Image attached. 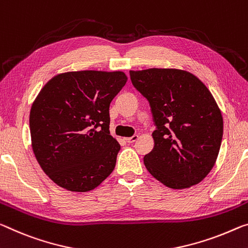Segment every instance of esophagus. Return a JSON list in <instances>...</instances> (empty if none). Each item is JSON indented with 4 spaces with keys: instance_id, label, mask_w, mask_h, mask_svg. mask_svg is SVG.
Masks as SVG:
<instances>
[{
    "instance_id": "esophagus-1",
    "label": "esophagus",
    "mask_w": 248,
    "mask_h": 248,
    "mask_svg": "<svg viewBox=\"0 0 248 248\" xmlns=\"http://www.w3.org/2000/svg\"><path fill=\"white\" fill-rule=\"evenodd\" d=\"M125 141H127L128 143H133V142H136L137 140H138V136L137 135H135V136H132V137H130V138H125L124 139Z\"/></svg>"
}]
</instances>
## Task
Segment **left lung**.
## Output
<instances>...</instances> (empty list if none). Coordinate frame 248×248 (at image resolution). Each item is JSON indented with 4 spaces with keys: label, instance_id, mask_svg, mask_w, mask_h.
Returning a JSON list of instances; mask_svg holds the SVG:
<instances>
[{
    "label": "left lung",
    "instance_id": "8db88e82",
    "mask_svg": "<svg viewBox=\"0 0 248 248\" xmlns=\"http://www.w3.org/2000/svg\"><path fill=\"white\" fill-rule=\"evenodd\" d=\"M131 82L150 105L155 147L144 155L150 174L171 188L201 182L217 159L223 117L206 86L181 69L130 70Z\"/></svg>",
    "mask_w": 248,
    "mask_h": 248
}]
</instances>
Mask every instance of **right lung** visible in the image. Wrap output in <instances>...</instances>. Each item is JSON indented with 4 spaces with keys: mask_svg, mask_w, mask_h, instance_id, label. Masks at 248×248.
Masks as SVG:
<instances>
[{
    "mask_svg": "<svg viewBox=\"0 0 248 248\" xmlns=\"http://www.w3.org/2000/svg\"><path fill=\"white\" fill-rule=\"evenodd\" d=\"M127 79L123 72H69L39 92L30 113L32 148L57 186L87 192L113 171L120 144L110 136L109 106Z\"/></svg>",
    "mask_w": 248,
    "mask_h": 248,
    "instance_id": "obj_1",
    "label": "right lung"
}]
</instances>
